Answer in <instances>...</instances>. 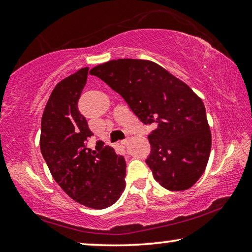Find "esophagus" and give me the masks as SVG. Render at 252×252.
Segmentation results:
<instances>
[{"instance_id": "obj_1", "label": "esophagus", "mask_w": 252, "mask_h": 252, "mask_svg": "<svg viewBox=\"0 0 252 252\" xmlns=\"http://www.w3.org/2000/svg\"><path fill=\"white\" fill-rule=\"evenodd\" d=\"M121 143H122L123 146H126L127 143H129V140H127V139H125V140H122V141H121Z\"/></svg>"}]
</instances>
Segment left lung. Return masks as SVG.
<instances>
[{"mask_svg": "<svg viewBox=\"0 0 252 252\" xmlns=\"http://www.w3.org/2000/svg\"><path fill=\"white\" fill-rule=\"evenodd\" d=\"M90 74L121 95L141 122L155 126L146 162L156 181L169 190L190 189L205 171L212 145L201 97L163 67L143 59L110 61Z\"/></svg>", "mask_w": 252, "mask_h": 252, "instance_id": "8db88e82", "label": "left lung"}]
</instances>
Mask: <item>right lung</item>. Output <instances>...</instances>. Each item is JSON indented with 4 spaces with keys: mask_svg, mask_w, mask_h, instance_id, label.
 <instances>
[{
    "mask_svg": "<svg viewBox=\"0 0 252 252\" xmlns=\"http://www.w3.org/2000/svg\"><path fill=\"white\" fill-rule=\"evenodd\" d=\"M89 67L81 68L51 92L41 119L40 150L54 179L69 197L102 210L113 205L125 190L126 163L102 141L95 150L86 147L93 133L77 103Z\"/></svg>",
    "mask_w": 252,
    "mask_h": 252,
    "instance_id": "add662e5",
    "label": "right lung"
}]
</instances>
